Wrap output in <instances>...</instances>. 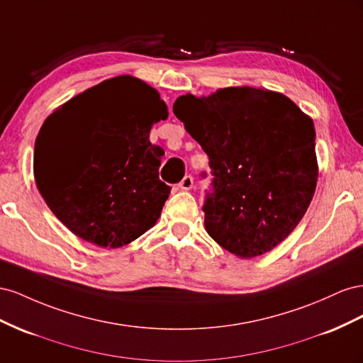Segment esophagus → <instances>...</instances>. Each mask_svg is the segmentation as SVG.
Returning <instances> with one entry per match:
<instances>
[{"label":"esophagus","mask_w":363,"mask_h":363,"mask_svg":"<svg viewBox=\"0 0 363 363\" xmlns=\"http://www.w3.org/2000/svg\"><path fill=\"white\" fill-rule=\"evenodd\" d=\"M178 187H179L181 190H184V191L191 190V189H193V178H191V176H190V174L185 176V178L179 182Z\"/></svg>","instance_id":"34e87169"}]
</instances>
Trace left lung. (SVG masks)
I'll return each instance as SVG.
<instances>
[{"instance_id":"8db88e82","label":"left lung","mask_w":363,"mask_h":363,"mask_svg":"<svg viewBox=\"0 0 363 363\" xmlns=\"http://www.w3.org/2000/svg\"><path fill=\"white\" fill-rule=\"evenodd\" d=\"M173 113L210 158L206 233L239 258L274 250L316 190L313 120L281 92L252 86L181 96Z\"/></svg>"}]
</instances>
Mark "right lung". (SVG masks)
<instances>
[{"mask_svg":"<svg viewBox=\"0 0 363 363\" xmlns=\"http://www.w3.org/2000/svg\"><path fill=\"white\" fill-rule=\"evenodd\" d=\"M167 117L157 89L124 74L80 92L45 118L35 143V181L72 234L113 250L157 223L172 189L160 181L164 150L149 135Z\"/></svg>","mask_w":363,"mask_h":363,"instance_id":"add662e5","label":"right lung"}]
</instances>
